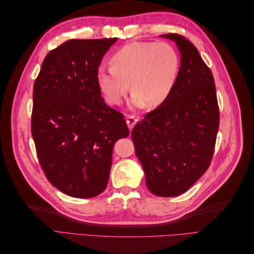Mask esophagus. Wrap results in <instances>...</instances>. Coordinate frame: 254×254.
Instances as JSON below:
<instances>
[{
	"label": "esophagus",
	"mask_w": 254,
	"mask_h": 254,
	"mask_svg": "<svg viewBox=\"0 0 254 254\" xmlns=\"http://www.w3.org/2000/svg\"><path fill=\"white\" fill-rule=\"evenodd\" d=\"M126 123H127V126H128L129 130H132V128L137 123V119L135 117H132V115H129V117H127V119H126Z\"/></svg>",
	"instance_id": "34e87169"
}]
</instances>
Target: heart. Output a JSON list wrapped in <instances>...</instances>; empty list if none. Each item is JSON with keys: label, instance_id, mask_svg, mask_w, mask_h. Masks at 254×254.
Returning a JSON list of instances; mask_svg holds the SVG:
<instances>
[{"label": "heart", "instance_id": "1", "mask_svg": "<svg viewBox=\"0 0 254 254\" xmlns=\"http://www.w3.org/2000/svg\"><path fill=\"white\" fill-rule=\"evenodd\" d=\"M110 64L111 67L99 66L96 71L98 87L107 102L119 105L131 88L133 107L156 108L172 94L180 57L168 42L135 41L115 52Z\"/></svg>", "mask_w": 254, "mask_h": 254}]
</instances>
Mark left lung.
Instances as JSON below:
<instances>
[{"label": "left lung", "instance_id": "obj_1", "mask_svg": "<svg viewBox=\"0 0 254 254\" xmlns=\"http://www.w3.org/2000/svg\"><path fill=\"white\" fill-rule=\"evenodd\" d=\"M180 52L175 88L166 101L145 115L131 131L135 156L153 195L183 194L207 170L219 126L216 89L198 50L177 34L160 35Z\"/></svg>", "mask_w": 254, "mask_h": 254}]
</instances>
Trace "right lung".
Wrapping results in <instances>:
<instances>
[{
    "instance_id": "1",
    "label": "right lung",
    "mask_w": 254,
    "mask_h": 254,
    "mask_svg": "<svg viewBox=\"0 0 254 254\" xmlns=\"http://www.w3.org/2000/svg\"><path fill=\"white\" fill-rule=\"evenodd\" d=\"M118 38L71 39L44 58L34 83L32 134L42 170L54 187L75 198L105 190L113 145L129 130L105 104L96 80Z\"/></svg>"
}]
</instances>
